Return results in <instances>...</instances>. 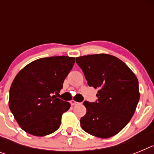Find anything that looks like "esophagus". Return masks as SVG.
Wrapping results in <instances>:
<instances>
[{
  "label": "esophagus",
  "instance_id": "1",
  "mask_svg": "<svg viewBox=\"0 0 154 154\" xmlns=\"http://www.w3.org/2000/svg\"><path fill=\"white\" fill-rule=\"evenodd\" d=\"M70 103H71V105H72V106H75V105H78L79 103H78V102L74 101V100H72Z\"/></svg>",
  "mask_w": 154,
  "mask_h": 154
}]
</instances>
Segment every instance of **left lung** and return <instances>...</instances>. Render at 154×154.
<instances>
[{"instance_id": "1", "label": "left lung", "mask_w": 154, "mask_h": 154, "mask_svg": "<svg viewBox=\"0 0 154 154\" xmlns=\"http://www.w3.org/2000/svg\"><path fill=\"white\" fill-rule=\"evenodd\" d=\"M89 86L99 89L96 102L85 101L82 129L100 138L117 134L130 122L140 99L139 82L120 59L107 54L76 58Z\"/></svg>"}]
</instances>
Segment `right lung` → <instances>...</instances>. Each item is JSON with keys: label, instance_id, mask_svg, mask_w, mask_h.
Returning a JSON list of instances; mask_svg holds the SVG:
<instances>
[{"label": "right lung", "instance_id": "1", "mask_svg": "<svg viewBox=\"0 0 154 154\" xmlns=\"http://www.w3.org/2000/svg\"><path fill=\"white\" fill-rule=\"evenodd\" d=\"M75 60L69 56L39 58L16 75L10 88L9 108L23 130L44 137L59 128L62 114L71 105L54 94L59 95Z\"/></svg>", "mask_w": 154, "mask_h": 154}]
</instances>
